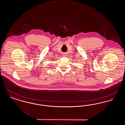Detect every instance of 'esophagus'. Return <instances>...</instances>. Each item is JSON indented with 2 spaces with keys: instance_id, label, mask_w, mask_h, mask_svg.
<instances>
[{
  "instance_id": "1",
  "label": "esophagus",
  "mask_w": 125,
  "mask_h": 125,
  "mask_svg": "<svg viewBox=\"0 0 125 125\" xmlns=\"http://www.w3.org/2000/svg\"><path fill=\"white\" fill-rule=\"evenodd\" d=\"M65 54H64V56H65Z\"/></svg>"
}]
</instances>
